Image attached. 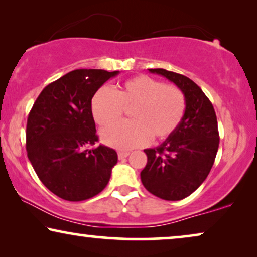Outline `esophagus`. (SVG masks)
<instances>
[{
  "label": "esophagus",
  "mask_w": 257,
  "mask_h": 257,
  "mask_svg": "<svg viewBox=\"0 0 257 257\" xmlns=\"http://www.w3.org/2000/svg\"><path fill=\"white\" fill-rule=\"evenodd\" d=\"M128 154H130V152H127V151H119L118 152V158L119 159H125V158H127L128 157Z\"/></svg>",
  "instance_id": "esophagus-1"
}]
</instances>
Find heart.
Returning a JSON list of instances; mask_svg holds the SVG:
<instances>
[{
    "mask_svg": "<svg viewBox=\"0 0 257 257\" xmlns=\"http://www.w3.org/2000/svg\"><path fill=\"white\" fill-rule=\"evenodd\" d=\"M130 108L132 121L117 123L101 132L106 145L131 150L146 145L151 137L154 140L168 138L184 119L186 97L178 86L140 75L125 80L115 91L98 90L91 101L94 120L101 127L113 124Z\"/></svg>",
    "mask_w": 257,
    "mask_h": 257,
    "instance_id": "obj_1",
    "label": "heart"
}]
</instances>
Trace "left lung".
Here are the masks:
<instances>
[{
	"label": "left lung",
	"instance_id": "1",
	"mask_svg": "<svg viewBox=\"0 0 257 257\" xmlns=\"http://www.w3.org/2000/svg\"><path fill=\"white\" fill-rule=\"evenodd\" d=\"M173 82L186 97V112L173 135L156 149H146L147 164L140 173L147 191L178 201L191 195L206 180L219 149L216 114L203 91L180 73L149 69Z\"/></svg>",
	"mask_w": 257,
	"mask_h": 257
}]
</instances>
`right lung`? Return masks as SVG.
<instances>
[{"mask_svg":"<svg viewBox=\"0 0 257 257\" xmlns=\"http://www.w3.org/2000/svg\"><path fill=\"white\" fill-rule=\"evenodd\" d=\"M119 71L78 69L45 86L27 121V153L45 187L68 201H83L106 187L118 161L98 142L91 101Z\"/></svg>","mask_w":257,"mask_h":257,"instance_id":"obj_1","label":"right lung"}]
</instances>
